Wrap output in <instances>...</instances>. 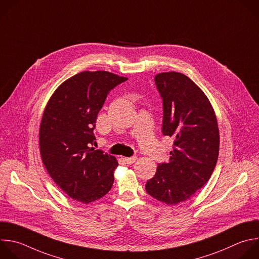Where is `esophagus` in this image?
<instances>
[{"label": "esophagus", "instance_id": "esophagus-1", "mask_svg": "<svg viewBox=\"0 0 259 259\" xmlns=\"http://www.w3.org/2000/svg\"><path fill=\"white\" fill-rule=\"evenodd\" d=\"M124 159H125V161H126V163H127V164H132V163H134V162L136 161L137 157H136V156H132V157H125Z\"/></svg>", "mask_w": 259, "mask_h": 259}]
</instances>
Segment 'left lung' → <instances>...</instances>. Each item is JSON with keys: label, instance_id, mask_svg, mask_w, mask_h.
Returning a JSON list of instances; mask_svg holds the SVG:
<instances>
[{"label": "left lung", "instance_id": "left-lung-1", "mask_svg": "<svg viewBox=\"0 0 259 259\" xmlns=\"http://www.w3.org/2000/svg\"><path fill=\"white\" fill-rule=\"evenodd\" d=\"M162 99L163 135L173 137L166 163H159L146 192L167 205L186 201L210 178L220 150V132L213 108L199 86L182 73L154 77Z\"/></svg>", "mask_w": 259, "mask_h": 259}]
</instances>
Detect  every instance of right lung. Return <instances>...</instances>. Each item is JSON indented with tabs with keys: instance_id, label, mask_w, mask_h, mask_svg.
Returning a JSON list of instances; mask_svg holds the SVG:
<instances>
[{
	"instance_id": "right-lung-1",
	"label": "right lung",
	"mask_w": 259,
	"mask_h": 259,
	"mask_svg": "<svg viewBox=\"0 0 259 259\" xmlns=\"http://www.w3.org/2000/svg\"><path fill=\"white\" fill-rule=\"evenodd\" d=\"M128 78L108 71H83L54 92L39 126V151L54 182L84 204L105 196L118 166L114 155L91 147L98 114L108 94Z\"/></svg>"
}]
</instances>
